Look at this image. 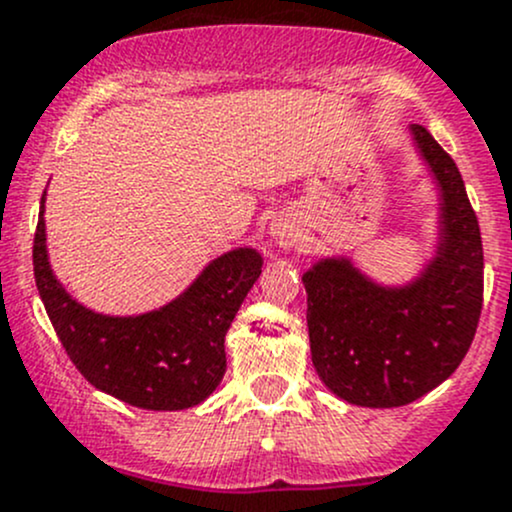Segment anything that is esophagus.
I'll return each instance as SVG.
<instances>
[{
	"label": "esophagus",
	"instance_id": "obj_1",
	"mask_svg": "<svg viewBox=\"0 0 512 512\" xmlns=\"http://www.w3.org/2000/svg\"><path fill=\"white\" fill-rule=\"evenodd\" d=\"M274 235H277L282 245H287V240H292L294 233L289 228H284V225H277V228H274Z\"/></svg>",
	"mask_w": 512,
	"mask_h": 512
}]
</instances>
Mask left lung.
<instances>
[{"mask_svg":"<svg viewBox=\"0 0 512 512\" xmlns=\"http://www.w3.org/2000/svg\"><path fill=\"white\" fill-rule=\"evenodd\" d=\"M441 191L437 257L407 287H380L346 257L301 277L311 360L324 385L360 407H402L444 383L476 336L483 306L478 218L454 159L412 125Z\"/></svg>","mask_w":512,"mask_h":512,"instance_id":"left-lung-1","label":"left lung"}]
</instances>
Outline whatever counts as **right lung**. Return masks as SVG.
<instances>
[{
	"label": "right lung",
	"mask_w": 512,
	"mask_h": 512,
	"mask_svg": "<svg viewBox=\"0 0 512 512\" xmlns=\"http://www.w3.org/2000/svg\"><path fill=\"white\" fill-rule=\"evenodd\" d=\"M41 196L34 235V277L68 358L90 385L142 410L198 405L225 375V333L262 272L260 252L238 247L157 311L102 316L85 309L53 277Z\"/></svg>",
	"instance_id": "add662e5"
}]
</instances>
